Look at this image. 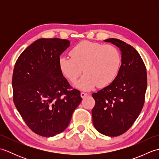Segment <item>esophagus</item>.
Segmentation results:
<instances>
[{
  "label": "esophagus",
  "mask_w": 159,
  "mask_h": 159,
  "mask_svg": "<svg viewBox=\"0 0 159 159\" xmlns=\"http://www.w3.org/2000/svg\"><path fill=\"white\" fill-rule=\"evenodd\" d=\"M87 96V93H84V92L80 93V96H81L82 98H85Z\"/></svg>",
  "instance_id": "34e87169"
}]
</instances>
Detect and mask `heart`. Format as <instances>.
Here are the masks:
<instances>
[{
	"label": "heart",
	"instance_id": "b5f03b06",
	"mask_svg": "<svg viewBox=\"0 0 159 159\" xmlns=\"http://www.w3.org/2000/svg\"><path fill=\"white\" fill-rule=\"evenodd\" d=\"M71 57H61L59 66L63 76L71 82L76 81L80 74H85L74 85L89 91L97 85L103 87L117 76L121 63L119 50L112 45L83 41L70 51Z\"/></svg>",
	"mask_w": 159,
	"mask_h": 159
}]
</instances>
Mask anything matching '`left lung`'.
Instances as JSON below:
<instances>
[{
    "label": "left lung",
    "mask_w": 159,
    "mask_h": 159,
    "mask_svg": "<svg viewBox=\"0 0 159 159\" xmlns=\"http://www.w3.org/2000/svg\"><path fill=\"white\" fill-rule=\"evenodd\" d=\"M121 51V66L110 85L93 93V124L100 133L116 137L131 127L142 109L147 88V73L139 52L116 38L104 40Z\"/></svg>",
    "instance_id": "1"
}]
</instances>
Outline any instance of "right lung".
<instances>
[{"label":"right lung","mask_w":159,"mask_h":159,"mask_svg":"<svg viewBox=\"0 0 159 159\" xmlns=\"http://www.w3.org/2000/svg\"><path fill=\"white\" fill-rule=\"evenodd\" d=\"M70 42L41 38L18 57L13 73V102L26 125L43 137L55 136L68 126L72 113L82 101L59 66L60 55Z\"/></svg>","instance_id":"right-lung-1"}]
</instances>
